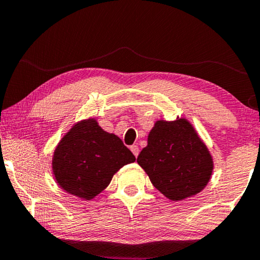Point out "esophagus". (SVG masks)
I'll return each instance as SVG.
<instances>
[{"label":"esophagus","mask_w":260,"mask_h":260,"mask_svg":"<svg viewBox=\"0 0 260 260\" xmlns=\"http://www.w3.org/2000/svg\"><path fill=\"white\" fill-rule=\"evenodd\" d=\"M131 151H132V153L138 157V154H139V147H138V145H132L131 146Z\"/></svg>","instance_id":"obj_1"}]
</instances>
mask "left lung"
Returning a JSON list of instances; mask_svg holds the SVG:
<instances>
[{
	"mask_svg": "<svg viewBox=\"0 0 260 260\" xmlns=\"http://www.w3.org/2000/svg\"><path fill=\"white\" fill-rule=\"evenodd\" d=\"M137 161L154 188L171 201L202 191L214 170L210 151L185 117L155 121Z\"/></svg>",
	"mask_w": 260,
	"mask_h": 260,
	"instance_id": "1",
	"label": "left lung"
}]
</instances>
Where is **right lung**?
<instances>
[{
	"instance_id": "1",
	"label": "right lung",
	"mask_w": 260,
	"mask_h": 260,
	"mask_svg": "<svg viewBox=\"0 0 260 260\" xmlns=\"http://www.w3.org/2000/svg\"><path fill=\"white\" fill-rule=\"evenodd\" d=\"M136 161L132 152L114 133L89 117L74 123L52 155V174L64 191L90 201L109 185L122 166Z\"/></svg>"
}]
</instances>
